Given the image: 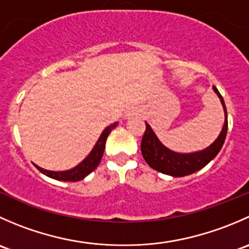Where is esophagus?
Returning <instances> with one entry per match:
<instances>
[{"label": "esophagus", "instance_id": "34e87169", "mask_svg": "<svg viewBox=\"0 0 249 249\" xmlns=\"http://www.w3.org/2000/svg\"><path fill=\"white\" fill-rule=\"evenodd\" d=\"M140 113V110L139 109H135V108H132V109H130L129 112L126 113V117H131V115H137Z\"/></svg>", "mask_w": 249, "mask_h": 249}]
</instances>
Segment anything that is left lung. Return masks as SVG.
Instances as JSON below:
<instances>
[{"instance_id":"left-lung-1","label":"left lung","mask_w":249,"mask_h":249,"mask_svg":"<svg viewBox=\"0 0 249 249\" xmlns=\"http://www.w3.org/2000/svg\"><path fill=\"white\" fill-rule=\"evenodd\" d=\"M213 90L218 95L223 105L225 113V122L219 136L206 149L194 153L173 152L160 142L150 125L145 122V131L142 137V142H141V152H142L145 162L152 169H154L158 172L172 176V177H184V176L192 175V173L201 170L211 160L217 157V154L224 144L225 137H227L228 114L222 95L219 94L215 87H213Z\"/></svg>"}]
</instances>
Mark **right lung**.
Masks as SVG:
<instances>
[{
  "label": "right lung",
  "mask_w": 249,
  "mask_h": 249,
  "mask_svg": "<svg viewBox=\"0 0 249 249\" xmlns=\"http://www.w3.org/2000/svg\"><path fill=\"white\" fill-rule=\"evenodd\" d=\"M118 125V123H113L109 126H107L106 129L102 131L101 136L97 140L96 144L94 145L91 152L89 153L87 158L83 160L80 164H78L76 167L71 170H67V171H49V170H44L42 167L37 166L35 164V166L39 170L43 175L48 176L50 178H54L57 180H66V182H77V180L83 179V178L87 177L88 175H90L97 166H99L100 161H101V158L104 155L105 147H106V141L108 135L110 134L113 129Z\"/></svg>",
  "instance_id": "right-lung-1"
}]
</instances>
